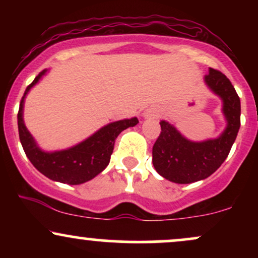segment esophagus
I'll return each instance as SVG.
<instances>
[{"label":"esophagus","instance_id":"esophagus-1","mask_svg":"<svg viewBox=\"0 0 258 258\" xmlns=\"http://www.w3.org/2000/svg\"><path fill=\"white\" fill-rule=\"evenodd\" d=\"M142 116H143L144 119H152V117L158 116V110H155L154 108L146 109V110L143 111V114H142Z\"/></svg>","mask_w":258,"mask_h":258}]
</instances>
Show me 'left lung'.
<instances>
[{
  "instance_id": "obj_1",
  "label": "left lung",
  "mask_w": 258,
  "mask_h": 258,
  "mask_svg": "<svg viewBox=\"0 0 258 258\" xmlns=\"http://www.w3.org/2000/svg\"><path fill=\"white\" fill-rule=\"evenodd\" d=\"M204 82L222 100V112L227 122L223 132L217 138L194 142L170 122L161 120V133L153 147L156 172L178 184L211 176L227 159L240 128V98L227 76L210 68Z\"/></svg>"
}]
</instances>
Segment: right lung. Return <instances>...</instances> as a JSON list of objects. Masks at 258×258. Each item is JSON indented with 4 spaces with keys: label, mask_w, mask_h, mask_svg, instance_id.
I'll use <instances>...</instances> for the list:
<instances>
[{
    "label": "right lung",
    "mask_w": 258,
    "mask_h": 258,
    "mask_svg": "<svg viewBox=\"0 0 258 258\" xmlns=\"http://www.w3.org/2000/svg\"><path fill=\"white\" fill-rule=\"evenodd\" d=\"M48 70H43L26 87L18 112V130L23 149L37 171L54 182L82 184L102 172L109 165L115 139L123 130L138 123L137 117L123 119L103 126L98 131L67 149L46 152L41 149L24 123V102L29 91L38 84Z\"/></svg>",
    "instance_id": "right-lung-1"
}]
</instances>
